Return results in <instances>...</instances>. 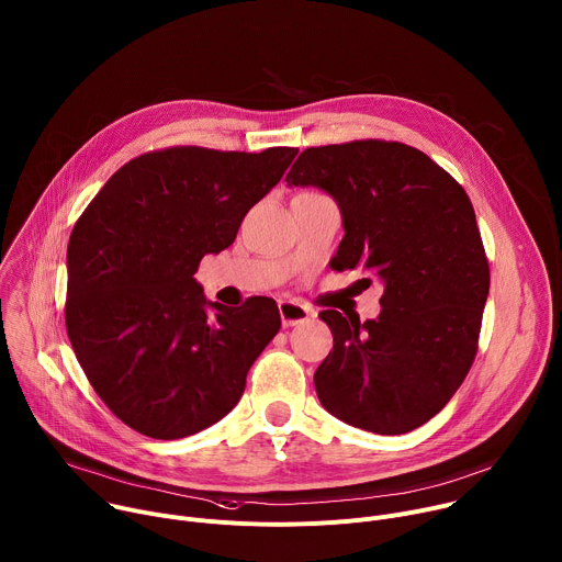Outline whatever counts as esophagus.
Returning a JSON list of instances; mask_svg holds the SVG:
<instances>
[{"label":"esophagus","mask_w":562,"mask_h":562,"mask_svg":"<svg viewBox=\"0 0 562 562\" xmlns=\"http://www.w3.org/2000/svg\"><path fill=\"white\" fill-rule=\"evenodd\" d=\"M278 308H280V317H282V325L284 327L302 325V323H306V319H311L315 315V311L311 306H304V304H300L295 300H280Z\"/></svg>","instance_id":"esophagus-1"}]
</instances>
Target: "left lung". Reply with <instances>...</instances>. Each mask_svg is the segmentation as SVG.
I'll return each instance as SVG.
<instances>
[{
	"label": "left lung",
	"mask_w": 562,
	"mask_h": 562,
	"mask_svg": "<svg viewBox=\"0 0 562 562\" xmlns=\"http://www.w3.org/2000/svg\"><path fill=\"white\" fill-rule=\"evenodd\" d=\"M289 187L329 193L345 237L336 269L380 278V315L323 311L334 351L313 382L351 427L397 436L429 423L462 384L477 349L490 265L464 189L423 150L382 139L300 153Z\"/></svg>",
	"instance_id": "8db88e82"
}]
</instances>
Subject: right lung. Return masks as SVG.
<instances>
[{"label":"right lung","instance_id":"add662e5","mask_svg":"<svg viewBox=\"0 0 562 562\" xmlns=\"http://www.w3.org/2000/svg\"><path fill=\"white\" fill-rule=\"evenodd\" d=\"M297 148L176 146L124 165L77 220L66 251V331L104 405L131 429L176 440L222 420L280 329L278 304L206 300V254L284 176Z\"/></svg>","mask_w":562,"mask_h":562}]
</instances>
